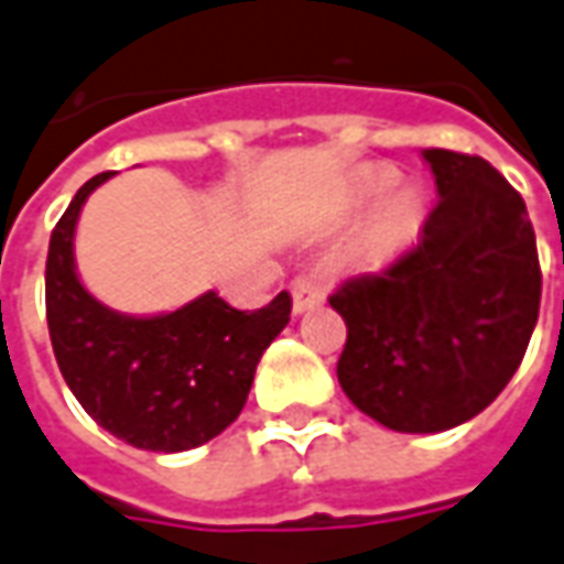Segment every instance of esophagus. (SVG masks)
<instances>
[{"mask_svg":"<svg viewBox=\"0 0 564 564\" xmlns=\"http://www.w3.org/2000/svg\"><path fill=\"white\" fill-rule=\"evenodd\" d=\"M290 293H293L295 314L314 308V305H321L323 299H326V290H323L317 281H311V278H295V281L290 283Z\"/></svg>","mask_w":564,"mask_h":564,"instance_id":"34e87169","label":"esophagus"}]
</instances>
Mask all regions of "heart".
<instances>
[{
  "mask_svg": "<svg viewBox=\"0 0 564 564\" xmlns=\"http://www.w3.org/2000/svg\"><path fill=\"white\" fill-rule=\"evenodd\" d=\"M391 186V171L372 173L364 183V195H360V200L369 204V200H376L378 195H384ZM419 226L421 198L412 188H397V192H391L388 198L381 200V207L376 210V216L369 219L364 238H360V250H364L369 259H388V256L400 253L405 243L415 238Z\"/></svg>",
  "mask_w": 564,
  "mask_h": 564,
  "instance_id": "obj_1",
  "label": "heart"
}]
</instances>
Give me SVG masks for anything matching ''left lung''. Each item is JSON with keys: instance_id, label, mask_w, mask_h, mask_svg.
<instances>
[{"instance_id": "8db88e82", "label": "left lung", "mask_w": 564, "mask_h": 564, "mask_svg": "<svg viewBox=\"0 0 564 564\" xmlns=\"http://www.w3.org/2000/svg\"><path fill=\"white\" fill-rule=\"evenodd\" d=\"M440 200L419 243L329 295L348 326L338 384L369 419L440 433L479 415L525 357L541 262L525 200L479 155L424 149Z\"/></svg>"}]
</instances>
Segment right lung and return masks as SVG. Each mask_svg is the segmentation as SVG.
<instances>
[{
  "label": "right lung",
  "mask_w": 564,
  "mask_h": 564,
  "mask_svg": "<svg viewBox=\"0 0 564 564\" xmlns=\"http://www.w3.org/2000/svg\"><path fill=\"white\" fill-rule=\"evenodd\" d=\"M112 171L78 188L51 231L45 311L69 391L104 431L145 452L204 446L241 415L256 364L290 323L293 299L238 311L216 293L159 317H128L82 286L73 256L82 204Z\"/></svg>",
  "instance_id": "add662e5"
}]
</instances>
